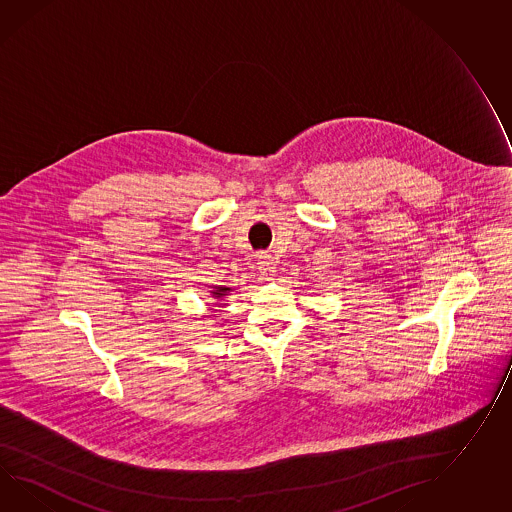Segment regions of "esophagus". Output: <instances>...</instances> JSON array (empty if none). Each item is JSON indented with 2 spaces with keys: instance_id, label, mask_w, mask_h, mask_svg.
Wrapping results in <instances>:
<instances>
[{
  "instance_id": "obj_1",
  "label": "esophagus",
  "mask_w": 512,
  "mask_h": 512,
  "mask_svg": "<svg viewBox=\"0 0 512 512\" xmlns=\"http://www.w3.org/2000/svg\"><path fill=\"white\" fill-rule=\"evenodd\" d=\"M259 272H261L262 279H272V275L275 274V262L270 255L261 253L259 255Z\"/></svg>"
}]
</instances>
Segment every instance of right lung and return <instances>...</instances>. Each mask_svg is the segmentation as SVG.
I'll return each mask as SVG.
<instances>
[{"mask_svg":"<svg viewBox=\"0 0 512 512\" xmlns=\"http://www.w3.org/2000/svg\"><path fill=\"white\" fill-rule=\"evenodd\" d=\"M227 292H231V288L229 287H216V290L212 292V296L216 298V300H220V298H225L227 296Z\"/></svg>","mask_w":512,"mask_h":512,"instance_id":"right-lung-1","label":"right lung"}]
</instances>
